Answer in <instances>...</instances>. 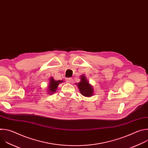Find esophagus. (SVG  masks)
<instances>
[{"label": "esophagus", "instance_id": "1", "mask_svg": "<svg viewBox=\"0 0 148 148\" xmlns=\"http://www.w3.org/2000/svg\"><path fill=\"white\" fill-rule=\"evenodd\" d=\"M72 80H73V78H67L66 79V81H67V82H71Z\"/></svg>", "mask_w": 148, "mask_h": 148}]
</instances>
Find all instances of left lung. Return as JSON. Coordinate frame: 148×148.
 Listing matches in <instances>:
<instances>
[{
    "label": "left lung",
    "instance_id": "1",
    "mask_svg": "<svg viewBox=\"0 0 148 148\" xmlns=\"http://www.w3.org/2000/svg\"><path fill=\"white\" fill-rule=\"evenodd\" d=\"M78 86L81 94L85 97H91L94 94V90L87 81L85 75H81V81L75 84Z\"/></svg>",
    "mask_w": 148,
    "mask_h": 148
}]
</instances>
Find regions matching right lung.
<instances>
[{
    "instance_id": "1",
    "label": "right lung",
    "mask_w": 148,
    "mask_h": 148,
    "mask_svg": "<svg viewBox=\"0 0 148 148\" xmlns=\"http://www.w3.org/2000/svg\"><path fill=\"white\" fill-rule=\"evenodd\" d=\"M62 82H63L62 80L55 81L53 77H51L50 79V83L49 84V85L48 86V90H47L49 94H52L54 92H55L57 89L58 84Z\"/></svg>"
}]
</instances>
